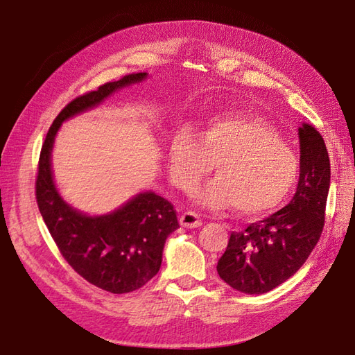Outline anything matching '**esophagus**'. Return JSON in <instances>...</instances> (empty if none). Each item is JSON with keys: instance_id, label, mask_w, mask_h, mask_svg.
Segmentation results:
<instances>
[{"instance_id": "obj_1", "label": "esophagus", "mask_w": 355, "mask_h": 355, "mask_svg": "<svg viewBox=\"0 0 355 355\" xmlns=\"http://www.w3.org/2000/svg\"><path fill=\"white\" fill-rule=\"evenodd\" d=\"M180 224H182L183 227L193 229V227H200L202 223L198 214L192 212V210H187V212L182 214V216H180Z\"/></svg>"}]
</instances>
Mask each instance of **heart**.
Instances as JSON below:
<instances>
[{
	"mask_svg": "<svg viewBox=\"0 0 355 355\" xmlns=\"http://www.w3.org/2000/svg\"><path fill=\"white\" fill-rule=\"evenodd\" d=\"M212 182L195 192V200L210 209L235 207L241 215L263 216L288 197L299 175V158L273 126L259 117L218 116L195 140L178 132L169 149L173 184L192 191L212 171Z\"/></svg>",
	"mask_w": 355,
	"mask_h": 355,
	"instance_id": "obj_1",
	"label": "heart"
}]
</instances>
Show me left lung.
<instances>
[{"instance_id": "left-lung-1", "label": "left lung", "mask_w": 355, "mask_h": 355, "mask_svg": "<svg viewBox=\"0 0 355 355\" xmlns=\"http://www.w3.org/2000/svg\"><path fill=\"white\" fill-rule=\"evenodd\" d=\"M300 175L296 193L284 209L243 232H232L218 261V275L232 288L262 294L276 288L304 266L325 224L331 166L320 132L299 128Z\"/></svg>"}]
</instances>
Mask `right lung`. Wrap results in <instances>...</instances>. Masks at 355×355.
Here are the masks:
<instances>
[{
    "mask_svg": "<svg viewBox=\"0 0 355 355\" xmlns=\"http://www.w3.org/2000/svg\"><path fill=\"white\" fill-rule=\"evenodd\" d=\"M146 76V73L126 74L65 105L45 135L37 163L36 202L59 252L85 281L114 294L139 290L158 273L166 238L180 227L177 210L160 195L143 192L112 214H80L67 205L53 183L51 148L64 120Z\"/></svg>",
    "mask_w": 355,
    "mask_h": 355,
    "instance_id": "add662e5",
    "label": "right lung"
}]
</instances>
